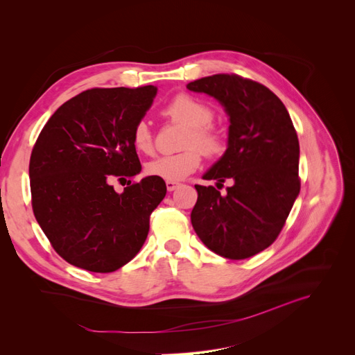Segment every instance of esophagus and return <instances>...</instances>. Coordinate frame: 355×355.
<instances>
[{
    "mask_svg": "<svg viewBox=\"0 0 355 355\" xmlns=\"http://www.w3.org/2000/svg\"><path fill=\"white\" fill-rule=\"evenodd\" d=\"M166 187H167V191H175L176 188H179L180 187V184H178V182H171V180H167L166 182Z\"/></svg>",
    "mask_w": 355,
    "mask_h": 355,
    "instance_id": "34e87169",
    "label": "esophagus"
}]
</instances>
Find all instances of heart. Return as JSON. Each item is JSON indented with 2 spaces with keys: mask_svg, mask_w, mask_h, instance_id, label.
<instances>
[{
  "mask_svg": "<svg viewBox=\"0 0 355 355\" xmlns=\"http://www.w3.org/2000/svg\"><path fill=\"white\" fill-rule=\"evenodd\" d=\"M163 115L171 123L188 127L182 142V148L187 151L149 161L146 164L149 176L171 182L184 180L200 167L201 154L216 158L225 151L223 135L211 124L214 112L207 103L191 94L180 93L164 106ZM132 142L137 153L146 155L154 153V135L145 121L135 124Z\"/></svg>",
  "mask_w": 355,
  "mask_h": 355,
  "instance_id": "b5f03b06",
  "label": "heart"
}]
</instances>
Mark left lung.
<instances>
[{
  "label": "left lung",
  "mask_w": 355,
  "mask_h": 355,
  "mask_svg": "<svg viewBox=\"0 0 355 355\" xmlns=\"http://www.w3.org/2000/svg\"><path fill=\"white\" fill-rule=\"evenodd\" d=\"M218 99L230 115L228 148L196 185L191 223L211 252L247 259L282 232L300 191L299 141L284 103L263 84L237 73H216L187 85ZM230 178L227 195L218 189Z\"/></svg>",
  "instance_id": "8db88e82"
}]
</instances>
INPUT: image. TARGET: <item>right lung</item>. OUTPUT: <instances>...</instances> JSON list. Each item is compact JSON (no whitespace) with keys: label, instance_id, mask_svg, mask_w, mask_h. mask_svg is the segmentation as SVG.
Wrapping results in <instances>:
<instances>
[{"label":"right lung","instance_id":"1","mask_svg":"<svg viewBox=\"0 0 355 355\" xmlns=\"http://www.w3.org/2000/svg\"><path fill=\"white\" fill-rule=\"evenodd\" d=\"M155 94L154 85L85 90L42 127L29 161L32 210L73 266L112 272L142 249L151 213L166 197L164 180H128L121 195L112 182L141 171L132 132Z\"/></svg>","mask_w":355,"mask_h":355}]
</instances>
